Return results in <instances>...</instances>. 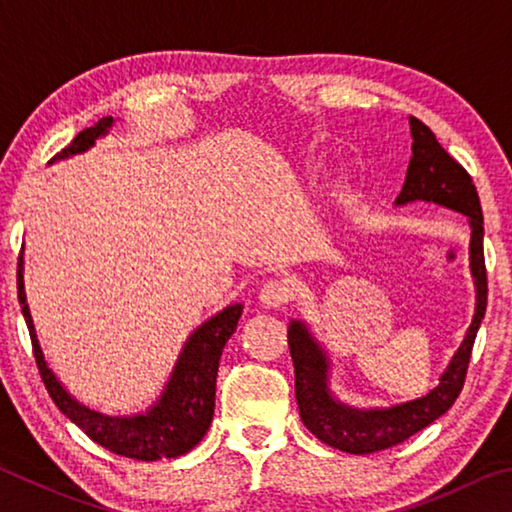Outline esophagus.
Returning <instances> with one entry per match:
<instances>
[{"label":"esophagus","instance_id":"1","mask_svg":"<svg viewBox=\"0 0 512 512\" xmlns=\"http://www.w3.org/2000/svg\"><path fill=\"white\" fill-rule=\"evenodd\" d=\"M291 298V287L287 280H282V277H273V280H268L262 291H259V302H262L264 307H282L284 302H289Z\"/></svg>","mask_w":512,"mask_h":512}]
</instances>
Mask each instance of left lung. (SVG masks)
I'll list each match as a JSON object with an SVG mask.
<instances>
[{"instance_id":"1","label":"left lung","mask_w":512,"mask_h":512,"mask_svg":"<svg viewBox=\"0 0 512 512\" xmlns=\"http://www.w3.org/2000/svg\"><path fill=\"white\" fill-rule=\"evenodd\" d=\"M411 162L395 205L413 201L438 203L467 216L470 237V268L476 287V307L461 348L449 361L440 384L418 400L388 406V409H354L336 400L329 391V361L320 343L302 320H291L289 350L296 370V400L305 427L325 445L348 454H372L404 443L413 433L452 409L461 395L476 332L488 305V277L483 259V212L470 173L449 155L429 126L411 117Z\"/></svg>"}]
</instances>
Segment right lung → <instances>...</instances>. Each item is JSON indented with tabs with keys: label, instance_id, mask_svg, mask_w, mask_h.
Segmentation results:
<instances>
[{
	"label": "right lung",
	"instance_id": "obj_1",
	"mask_svg": "<svg viewBox=\"0 0 512 512\" xmlns=\"http://www.w3.org/2000/svg\"><path fill=\"white\" fill-rule=\"evenodd\" d=\"M112 117H103L97 124L85 128L74 137L72 144L56 153L51 162L72 158L76 153L88 151L99 137L106 135L112 126ZM49 162V164H51ZM17 298L22 305V316L27 320L33 357H36L40 377L45 381L51 400L63 411L76 427L83 429L88 436L106 447L108 452L135 458V461H160V458H176L194 449L207 433L214 415V395H216V372L225 343L235 334L241 318V305L225 307L219 314L194 329L183 352L171 370V377L164 386L160 400L146 413L137 415H103L92 411L81 402H76L65 391V386L56 379L47 366L45 354L40 350L36 327L27 305L24 293V257L17 262Z\"/></svg>",
	"mask_w": 512,
	"mask_h": 512
}]
</instances>
